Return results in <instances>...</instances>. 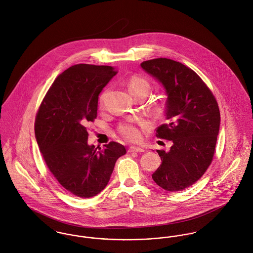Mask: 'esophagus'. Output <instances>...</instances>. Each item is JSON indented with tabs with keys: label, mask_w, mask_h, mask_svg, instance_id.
<instances>
[{
	"label": "esophagus",
	"mask_w": 253,
	"mask_h": 253,
	"mask_svg": "<svg viewBox=\"0 0 253 253\" xmlns=\"http://www.w3.org/2000/svg\"><path fill=\"white\" fill-rule=\"evenodd\" d=\"M128 151L129 152H143L144 149L141 147H138V146H130Z\"/></svg>",
	"instance_id": "1"
}]
</instances>
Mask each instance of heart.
Returning a JSON list of instances; mask_svg holds the SVG:
<instances>
[{"instance_id": "obj_1", "label": "heart", "mask_w": 253, "mask_h": 253, "mask_svg": "<svg viewBox=\"0 0 253 253\" xmlns=\"http://www.w3.org/2000/svg\"><path fill=\"white\" fill-rule=\"evenodd\" d=\"M128 89L130 93L135 96L137 94H145L147 96L149 91L148 82L140 77L133 76L128 82ZM105 99V93H103L100 97V103L103 104ZM148 123L145 120H128L121 122L117 127L118 134L129 141H138L141 138L142 132H144L148 128Z\"/></svg>"}]
</instances>
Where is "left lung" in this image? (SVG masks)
<instances>
[{"instance_id":"obj_1","label":"left lung","mask_w":253,"mask_h":253,"mask_svg":"<svg viewBox=\"0 0 253 253\" xmlns=\"http://www.w3.org/2000/svg\"><path fill=\"white\" fill-rule=\"evenodd\" d=\"M141 68L166 89L167 123L156 137L171 140L169 151L157 150L162 164L153 180L163 189L181 191L199 180L211 164L220 125L215 97L196 73L168 58L143 61Z\"/></svg>"}]
</instances>
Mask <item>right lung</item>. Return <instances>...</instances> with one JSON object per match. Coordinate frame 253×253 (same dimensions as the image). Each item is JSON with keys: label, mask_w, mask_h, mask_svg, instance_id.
<instances>
[{"label": "right lung", "mask_w": 253, "mask_h": 253, "mask_svg": "<svg viewBox=\"0 0 253 253\" xmlns=\"http://www.w3.org/2000/svg\"><path fill=\"white\" fill-rule=\"evenodd\" d=\"M117 74L111 66L78 64L59 75L45 94L35 120L36 140L57 181L81 198L99 194L108 184L124 145L104 149L88 145L86 125L97 117L99 94Z\"/></svg>", "instance_id": "add662e5"}]
</instances>
